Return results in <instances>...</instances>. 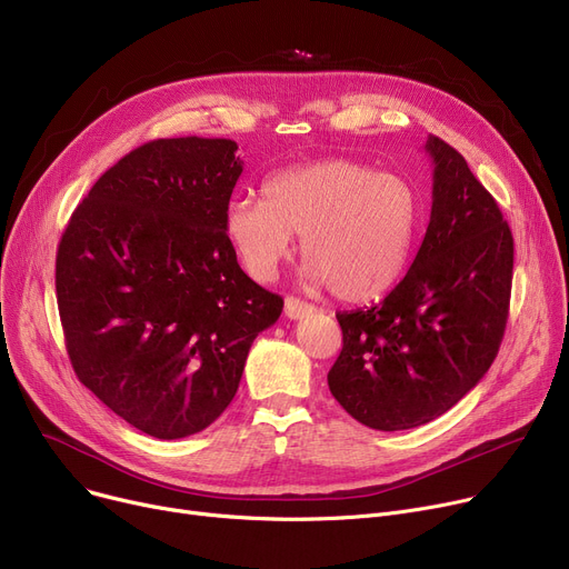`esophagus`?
Returning a JSON list of instances; mask_svg holds the SVG:
<instances>
[{"instance_id": "34e87169", "label": "esophagus", "mask_w": 569, "mask_h": 569, "mask_svg": "<svg viewBox=\"0 0 569 569\" xmlns=\"http://www.w3.org/2000/svg\"><path fill=\"white\" fill-rule=\"evenodd\" d=\"M311 311H313V307L309 305V301L299 299V297H286V316H288L290 320L305 318V316H309Z\"/></svg>"}]
</instances>
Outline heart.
Instances as JSON below:
<instances>
[{
  "label": "heart",
  "instance_id": "1",
  "mask_svg": "<svg viewBox=\"0 0 569 569\" xmlns=\"http://www.w3.org/2000/svg\"><path fill=\"white\" fill-rule=\"evenodd\" d=\"M262 197L226 208V233L249 274L272 279L301 236L307 274L346 301L382 295L400 279L421 223L409 180L343 158L279 171Z\"/></svg>",
  "mask_w": 569,
  "mask_h": 569
}]
</instances>
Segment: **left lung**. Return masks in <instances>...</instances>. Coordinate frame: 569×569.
Here are the masks:
<instances>
[{
	"mask_svg": "<svg viewBox=\"0 0 569 569\" xmlns=\"http://www.w3.org/2000/svg\"><path fill=\"white\" fill-rule=\"evenodd\" d=\"M432 212L405 279L370 309L336 313L343 350L331 396L359 423L409 430L458 405L503 340L512 288V233L467 160L430 134Z\"/></svg>",
	"mask_w": 569,
	"mask_h": 569,
	"instance_id": "1",
	"label": "left lung"
}]
</instances>
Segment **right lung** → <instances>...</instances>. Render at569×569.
Instances as JSON below:
<instances>
[{
  "label": "right lung",
  "mask_w": 569,
  "mask_h": 569,
  "mask_svg": "<svg viewBox=\"0 0 569 569\" xmlns=\"http://www.w3.org/2000/svg\"><path fill=\"white\" fill-rule=\"evenodd\" d=\"M236 150L201 137L134 148L98 178L59 242L57 305L74 375L158 439L219 419L253 338L283 311L226 236Z\"/></svg>",
  "instance_id": "add662e5"
}]
</instances>
